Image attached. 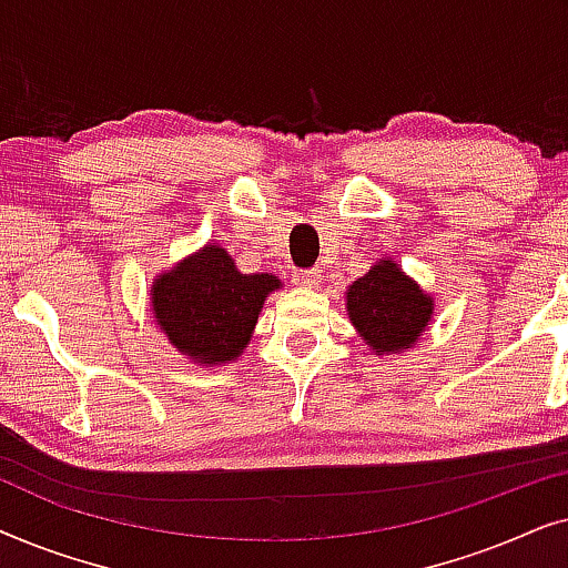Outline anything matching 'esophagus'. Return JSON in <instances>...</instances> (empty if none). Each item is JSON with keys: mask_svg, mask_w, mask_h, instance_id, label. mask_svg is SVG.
<instances>
[{"mask_svg": "<svg viewBox=\"0 0 568 568\" xmlns=\"http://www.w3.org/2000/svg\"><path fill=\"white\" fill-rule=\"evenodd\" d=\"M321 268H310V271H300L294 274V284L302 286V290H313V286L321 284Z\"/></svg>", "mask_w": 568, "mask_h": 568, "instance_id": "1", "label": "esophagus"}]
</instances>
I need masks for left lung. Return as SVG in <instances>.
Masks as SVG:
<instances>
[{
  "label": "left lung",
  "instance_id": "obj_1",
  "mask_svg": "<svg viewBox=\"0 0 568 568\" xmlns=\"http://www.w3.org/2000/svg\"><path fill=\"white\" fill-rule=\"evenodd\" d=\"M346 315L372 354H403L410 352L429 328L434 297L400 268V263L379 258L346 290Z\"/></svg>",
  "mask_w": 568,
  "mask_h": 568
}]
</instances>
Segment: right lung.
<instances>
[{"label": "right lung", "instance_id": "add662e5", "mask_svg": "<svg viewBox=\"0 0 568 568\" xmlns=\"http://www.w3.org/2000/svg\"><path fill=\"white\" fill-rule=\"evenodd\" d=\"M274 274H243L220 243H206L152 278L150 310L168 344L199 367L230 364L251 344Z\"/></svg>", "mask_w": 568, "mask_h": 568}]
</instances>
